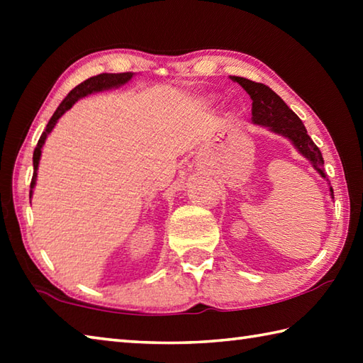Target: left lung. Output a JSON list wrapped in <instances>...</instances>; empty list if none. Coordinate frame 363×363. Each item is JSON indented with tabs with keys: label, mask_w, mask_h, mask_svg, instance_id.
Here are the masks:
<instances>
[{
	"label": "left lung",
	"mask_w": 363,
	"mask_h": 363,
	"mask_svg": "<svg viewBox=\"0 0 363 363\" xmlns=\"http://www.w3.org/2000/svg\"><path fill=\"white\" fill-rule=\"evenodd\" d=\"M232 82H235L250 94L253 101L251 107V121L255 125H261L269 128L270 131L280 136L288 138L296 147L298 152L304 158L309 160L312 167L317 169L323 179H327V174L323 171V157L318 147L314 144V140L309 138L307 130L299 120V116L286 106L284 99L279 94H275L269 86L262 83L251 82L248 78L242 77H230ZM331 199H333V189L330 187Z\"/></svg>",
	"instance_id": "left-lung-1"
}]
</instances>
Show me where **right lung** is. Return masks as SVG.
Listing matches in <instances>:
<instances>
[{
    "mask_svg": "<svg viewBox=\"0 0 363 363\" xmlns=\"http://www.w3.org/2000/svg\"><path fill=\"white\" fill-rule=\"evenodd\" d=\"M133 75H134L133 72L101 73V75H96V77H91L88 79H84L83 83H79L78 86H75V88H73L70 93L67 94L65 99L60 102V106L57 107L56 112H54V115L51 116V120H49V123L46 125V130L43 131L38 144H36V147H35V152H33V177H32V182H30V196H32L33 187L36 184V169H38L41 149H43V145H45V140L48 138V134L52 131V128L56 126V123H57L60 116H62L67 112V110H69L78 99H82V97L88 96V94H93V93H99V91L118 88V86L130 82Z\"/></svg>",
    "mask_w": 363,
    "mask_h": 363,
    "instance_id": "right-lung-1",
    "label": "right lung"
}]
</instances>
